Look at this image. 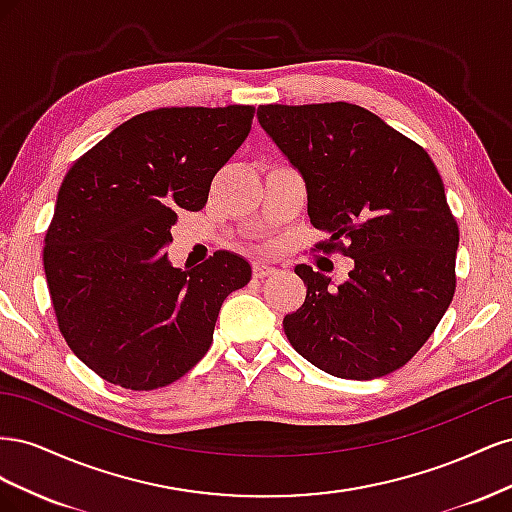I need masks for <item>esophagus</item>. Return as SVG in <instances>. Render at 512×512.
<instances>
[{"instance_id":"esophagus-1","label":"esophagus","mask_w":512,"mask_h":512,"mask_svg":"<svg viewBox=\"0 0 512 512\" xmlns=\"http://www.w3.org/2000/svg\"><path fill=\"white\" fill-rule=\"evenodd\" d=\"M273 273H275V269L269 265H262V262H256L254 265V277H258V280H262V277H269Z\"/></svg>"}]
</instances>
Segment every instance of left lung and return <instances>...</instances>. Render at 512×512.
<instances>
[{"instance_id":"left-lung-1","label":"left lung","mask_w":512,"mask_h":512,"mask_svg":"<svg viewBox=\"0 0 512 512\" xmlns=\"http://www.w3.org/2000/svg\"><path fill=\"white\" fill-rule=\"evenodd\" d=\"M258 121L305 181L309 220L329 235L322 250L354 260L339 286L294 267L307 294L284 318L286 337L331 376L391 374L421 350L455 294L459 228L436 164L348 102L262 104Z\"/></svg>"}]
</instances>
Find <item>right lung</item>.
I'll return each mask as SVG.
<instances>
[{"label":"right lung","mask_w":512,"mask_h":512,"mask_svg":"<svg viewBox=\"0 0 512 512\" xmlns=\"http://www.w3.org/2000/svg\"><path fill=\"white\" fill-rule=\"evenodd\" d=\"M254 106L141 113L76 160L44 239V275L70 350L106 382L153 391L203 359L250 262L215 252L190 271L164 252L177 211L207 205L215 173L250 134Z\"/></svg>","instance_id":"obj_1"}]
</instances>
